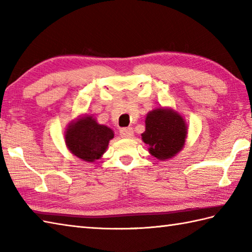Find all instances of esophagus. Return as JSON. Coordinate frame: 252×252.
I'll return each instance as SVG.
<instances>
[{
  "label": "esophagus",
  "mask_w": 252,
  "mask_h": 252,
  "mask_svg": "<svg viewBox=\"0 0 252 252\" xmlns=\"http://www.w3.org/2000/svg\"><path fill=\"white\" fill-rule=\"evenodd\" d=\"M119 133L122 137L127 138V137L133 136V129L132 127H122V129H120Z\"/></svg>",
  "instance_id": "obj_1"
}]
</instances>
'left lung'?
I'll return each mask as SVG.
<instances>
[{
	"label": "left lung",
	"mask_w": 252,
	"mask_h": 252,
	"mask_svg": "<svg viewBox=\"0 0 252 252\" xmlns=\"http://www.w3.org/2000/svg\"><path fill=\"white\" fill-rule=\"evenodd\" d=\"M146 130L142 138L149 153L160 160L169 159L184 146L186 126L183 118L170 109L157 108L146 117Z\"/></svg>",
	"instance_id": "obj_1"
}]
</instances>
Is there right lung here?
I'll return each mask as SVG.
<instances>
[{"label": "right lung", "instance_id": "obj_1", "mask_svg": "<svg viewBox=\"0 0 252 252\" xmlns=\"http://www.w3.org/2000/svg\"><path fill=\"white\" fill-rule=\"evenodd\" d=\"M114 132L109 127L98 125L92 117H82L68 127L65 140L74 156L93 162L106 152Z\"/></svg>", "mask_w": 252, "mask_h": 252}]
</instances>
